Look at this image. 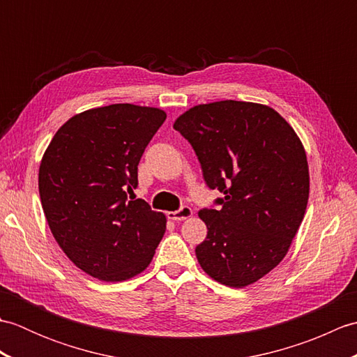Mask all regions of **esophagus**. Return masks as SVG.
Segmentation results:
<instances>
[{
	"label": "esophagus",
	"instance_id": "obj_1",
	"mask_svg": "<svg viewBox=\"0 0 357 357\" xmlns=\"http://www.w3.org/2000/svg\"><path fill=\"white\" fill-rule=\"evenodd\" d=\"M167 215H169V219H172V221H184V219H188L193 215V211L188 206H183L179 210L170 211V213Z\"/></svg>",
	"mask_w": 357,
	"mask_h": 357
}]
</instances>
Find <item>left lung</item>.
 Wrapping results in <instances>:
<instances>
[{"instance_id": "left-lung-1", "label": "left lung", "mask_w": 357, "mask_h": 357, "mask_svg": "<svg viewBox=\"0 0 357 357\" xmlns=\"http://www.w3.org/2000/svg\"><path fill=\"white\" fill-rule=\"evenodd\" d=\"M192 144L206 184L224 193L199 210L207 238L196 257L210 278L244 288L284 259L304 219L310 174L293 127L268 105L199 104L173 124Z\"/></svg>"}]
</instances>
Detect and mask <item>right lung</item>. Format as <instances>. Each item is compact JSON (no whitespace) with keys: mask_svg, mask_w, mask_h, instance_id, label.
<instances>
[{"mask_svg":"<svg viewBox=\"0 0 357 357\" xmlns=\"http://www.w3.org/2000/svg\"><path fill=\"white\" fill-rule=\"evenodd\" d=\"M167 115L156 107L112 104L72 116L53 136L38 188L53 238L87 275L105 282L149 267L165 233V215L144 199L138 164Z\"/></svg>","mask_w":357,"mask_h":357,"instance_id":"right-lung-1","label":"right lung"}]
</instances>
